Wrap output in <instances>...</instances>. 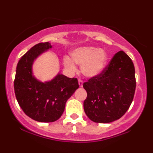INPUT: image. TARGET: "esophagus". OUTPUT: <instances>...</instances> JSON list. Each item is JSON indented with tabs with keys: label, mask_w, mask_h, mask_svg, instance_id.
Masks as SVG:
<instances>
[{
	"label": "esophagus",
	"mask_w": 153,
	"mask_h": 153,
	"mask_svg": "<svg viewBox=\"0 0 153 153\" xmlns=\"http://www.w3.org/2000/svg\"><path fill=\"white\" fill-rule=\"evenodd\" d=\"M83 81H82L81 79H78V84H79L80 87H82V86H83Z\"/></svg>",
	"instance_id": "esophagus-1"
}]
</instances>
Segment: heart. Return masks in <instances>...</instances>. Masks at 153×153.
<instances>
[{
	"instance_id": "1",
	"label": "heart",
	"mask_w": 153,
	"mask_h": 153,
	"mask_svg": "<svg viewBox=\"0 0 153 153\" xmlns=\"http://www.w3.org/2000/svg\"><path fill=\"white\" fill-rule=\"evenodd\" d=\"M71 59L66 56L64 59V67L70 72L76 70L75 64L81 66V72L85 76L93 77L102 72L107 61V54L102 50L94 47L79 48L71 54Z\"/></svg>"
}]
</instances>
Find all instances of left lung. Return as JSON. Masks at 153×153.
Wrapping results in <instances>:
<instances>
[{"mask_svg": "<svg viewBox=\"0 0 153 153\" xmlns=\"http://www.w3.org/2000/svg\"><path fill=\"white\" fill-rule=\"evenodd\" d=\"M133 62L120 51L102 71L83 83L87 92L83 108L87 117L97 123H108L126 113L136 90Z\"/></svg>", "mask_w": 153, "mask_h": 153, "instance_id": "8db88e82", "label": "left lung"}]
</instances>
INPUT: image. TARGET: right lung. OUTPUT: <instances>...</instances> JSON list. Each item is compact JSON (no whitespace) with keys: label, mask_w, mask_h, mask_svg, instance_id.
Listing matches in <instances>:
<instances>
[{"label":"right lung","mask_w":153,"mask_h":153,"mask_svg":"<svg viewBox=\"0 0 153 153\" xmlns=\"http://www.w3.org/2000/svg\"><path fill=\"white\" fill-rule=\"evenodd\" d=\"M52 48L51 43L41 42L32 47L18 62L14 81V93L19 105L32 120L52 123L63 114L67 100L79 87L78 79L62 74L51 81H39L32 75L35 59Z\"/></svg>","instance_id":"add662e5"}]
</instances>
